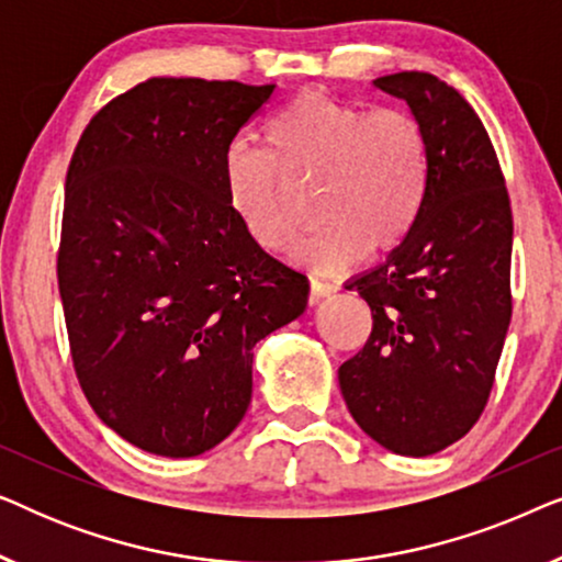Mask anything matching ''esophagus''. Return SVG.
I'll return each instance as SVG.
<instances>
[{"instance_id": "34e87169", "label": "esophagus", "mask_w": 562, "mask_h": 562, "mask_svg": "<svg viewBox=\"0 0 562 562\" xmlns=\"http://www.w3.org/2000/svg\"><path fill=\"white\" fill-rule=\"evenodd\" d=\"M333 291H337L335 283L322 281V279H317V276H312V279H310V302L312 304L319 302L322 296H329V294H333Z\"/></svg>"}]
</instances>
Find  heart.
<instances>
[{"mask_svg":"<svg viewBox=\"0 0 562 562\" xmlns=\"http://www.w3.org/2000/svg\"><path fill=\"white\" fill-rule=\"evenodd\" d=\"M312 187V233L299 248L319 271H340L363 252L398 248L429 191L425 127L404 110H373L304 89L260 127V145L225 158L229 210L263 250L286 252L302 227L294 191Z\"/></svg>","mask_w":562,"mask_h":562,"instance_id":"heart-1","label":"heart"}]
</instances>
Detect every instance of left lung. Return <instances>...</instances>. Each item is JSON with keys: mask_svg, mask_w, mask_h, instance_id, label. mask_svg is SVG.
<instances>
[{"mask_svg": "<svg viewBox=\"0 0 562 562\" xmlns=\"http://www.w3.org/2000/svg\"><path fill=\"white\" fill-rule=\"evenodd\" d=\"M373 83L425 127L429 191L406 240L348 286L373 329L337 379L368 437L425 458L471 432L494 389L512 319V204L486 127L456 89L425 71Z\"/></svg>", "mask_w": 562, "mask_h": 562, "instance_id": "1", "label": "left lung"}]
</instances>
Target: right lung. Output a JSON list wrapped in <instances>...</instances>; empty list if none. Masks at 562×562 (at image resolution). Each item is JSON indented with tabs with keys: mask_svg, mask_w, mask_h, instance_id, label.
Returning a JSON list of instances; mask_svg holds the SVG:
<instances>
[{
	"mask_svg": "<svg viewBox=\"0 0 562 562\" xmlns=\"http://www.w3.org/2000/svg\"><path fill=\"white\" fill-rule=\"evenodd\" d=\"M273 83L148 79L89 120L66 173L58 291L83 396L145 452L202 456L240 425L252 348L306 306V276L225 196L229 143Z\"/></svg>",
	"mask_w": 562,
	"mask_h": 562,
	"instance_id": "right-lung-1",
	"label": "right lung"
}]
</instances>
